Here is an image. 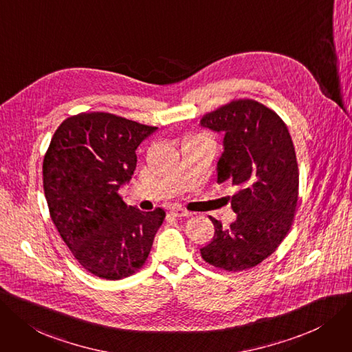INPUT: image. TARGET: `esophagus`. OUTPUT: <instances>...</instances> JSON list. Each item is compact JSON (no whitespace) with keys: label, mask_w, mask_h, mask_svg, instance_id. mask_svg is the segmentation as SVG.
Masks as SVG:
<instances>
[{"label":"esophagus","mask_w":352,"mask_h":352,"mask_svg":"<svg viewBox=\"0 0 352 352\" xmlns=\"http://www.w3.org/2000/svg\"><path fill=\"white\" fill-rule=\"evenodd\" d=\"M170 212L175 215V217H192L193 214L189 212V210L180 208V206H173Z\"/></svg>","instance_id":"esophagus-1"}]
</instances>
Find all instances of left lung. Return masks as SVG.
Segmentation results:
<instances>
[{
	"instance_id": "obj_1",
	"label": "left lung",
	"mask_w": 352,
	"mask_h": 352,
	"mask_svg": "<svg viewBox=\"0 0 352 352\" xmlns=\"http://www.w3.org/2000/svg\"><path fill=\"white\" fill-rule=\"evenodd\" d=\"M202 127L223 133L218 184L240 188L231 208L236 219L228 228L209 217L212 241L202 258L221 270L243 272L260 264L287 235L299 195L296 153L285 121L254 100H235L208 112Z\"/></svg>"
}]
</instances>
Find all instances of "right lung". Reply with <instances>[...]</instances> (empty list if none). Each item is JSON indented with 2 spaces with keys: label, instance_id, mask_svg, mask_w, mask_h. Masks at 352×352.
I'll use <instances>...</instances> for the list:
<instances>
[{
  "label": "right lung",
  "instance_id": "1",
  "mask_svg": "<svg viewBox=\"0 0 352 352\" xmlns=\"http://www.w3.org/2000/svg\"><path fill=\"white\" fill-rule=\"evenodd\" d=\"M157 127L108 112H82L54 131L43 160L50 218L87 272L107 280L146 263L166 212L127 206L118 193L137 166V147Z\"/></svg>",
  "mask_w": 352,
  "mask_h": 352
}]
</instances>
